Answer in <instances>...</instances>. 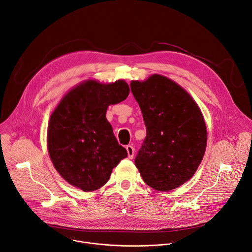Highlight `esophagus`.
I'll list each match as a JSON object with an SVG mask.
<instances>
[{
  "label": "esophagus",
  "instance_id": "34e87169",
  "mask_svg": "<svg viewBox=\"0 0 252 252\" xmlns=\"http://www.w3.org/2000/svg\"><path fill=\"white\" fill-rule=\"evenodd\" d=\"M126 151H127V156L129 159H132L133 158V155H135V148H133L132 146L128 145L126 147Z\"/></svg>",
  "mask_w": 252,
  "mask_h": 252
}]
</instances>
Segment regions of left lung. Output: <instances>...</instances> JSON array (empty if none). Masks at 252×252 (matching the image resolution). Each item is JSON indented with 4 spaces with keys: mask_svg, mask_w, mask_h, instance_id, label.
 <instances>
[{
    "mask_svg": "<svg viewBox=\"0 0 252 252\" xmlns=\"http://www.w3.org/2000/svg\"><path fill=\"white\" fill-rule=\"evenodd\" d=\"M130 89L147 130L135 164L150 188L174 189L192 177L205 155L203 114L186 90L164 76L131 81Z\"/></svg>",
    "mask_w": 252,
    "mask_h": 252,
    "instance_id": "left-lung-1",
    "label": "left lung"
}]
</instances>
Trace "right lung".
Returning a JSON list of instances; mask_svg holds the SVG:
<instances>
[{
    "instance_id": "add662e5",
    "label": "right lung",
    "mask_w": 252,
    "mask_h": 252,
    "mask_svg": "<svg viewBox=\"0 0 252 252\" xmlns=\"http://www.w3.org/2000/svg\"><path fill=\"white\" fill-rule=\"evenodd\" d=\"M127 84L88 80L66 94L50 116L47 149L55 168L84 191L103 187L112 169L127 156L106 120L110 104L127 97Z\"/></svg>"
}]
</instances>
